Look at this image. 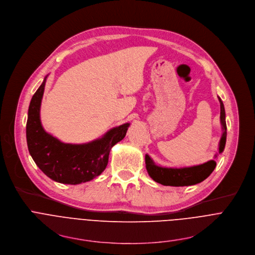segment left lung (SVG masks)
<instances>
[{"mask_svg":"<svg viewBox=\"0 0 255 255\" xmlns=\"http://www.w3.org/2000/svg\"><path fill=\"white\" fill-rule=\"evenodd\" d=\"M221 104V123L223 126V135L220 140L219 152L222 153L225 149L226 145V137H227V126H226L225 119V108L224 104L219 97ZM217 163L215 160H211L207 163L186 167V168H163L157 166L153 160L146 155V168L148 170L149 175L156 182L163 185H170V186H187L193 185L204 181L210 174L214 171Z\"/></svg>","mask_w":255,"mask_h":255,"instance_id":"left-lung-1","label":"left lung"}]
</instances>
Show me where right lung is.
Wrapping results in <instances>:
<instances>
[{"label":"right lung","mask_w":255,"mask_h":255,"mask_svg":"<svg viewBox=\"0 0 255 255\" xmlns=\"http://www.w3.org/2000/svg\"><path fill=\"white\" fill-rule=\"evenodd\" d=\"M45 79L32 96L26 124L29 153L40 170L50 179L65 184H79L100 175L108 163L111 148L127 133L129 124L110 129L102 138L89 144H64L44 131L39 109Z\"/></svg>","instance_id":"right-lung-1"}]
</instances>
